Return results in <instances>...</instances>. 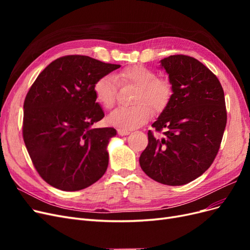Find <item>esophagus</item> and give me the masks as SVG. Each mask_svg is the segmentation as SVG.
<instances>
[{"mask_svg": "<svg viewBox=\"0 0 250 250\" xmlns=\"http://www.w3.org/2000/svg\"><path fill=\"white\" fill-rule=\"evenodd\" d=\"M118 133H119L120 135H128V134L130 133V131L125 130V129H118Z\"/></svg>", "mask_w": 250, "mask_h": 250, "instance_id": "1", "label": "esophagus"}]
</instances>
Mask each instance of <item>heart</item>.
<instances>
[{
  "instance_id": "obj_1",
  "label": "heart",
  "mask_w": 250,
  "mask_h": 250,
  "mask_svg": "<svg viewBox=\"0 0 250 250\" xmlns=\"http://www.w3.org/2000/svg\"><path fill=\"white\" fill-rule=\"evenodd\" d=\"M117 80L120 85L138 86L132 101L135 105L119 107L109 116V123L122 129H133L145 124L152 116V110L162 112L167 107L173 95L172 82L168 78L160 77L150 67L134 64L124 67L116 77L104 75L95 82V99L106 109H111L116 104Z\"/></svg>"
}]
</instances>
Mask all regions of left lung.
Here are the masks:
<instances>
[{
  "label": "left lung",
  "instance_id": "obj_1",
  "mask_svg": "<svg viewBox=\"0 0 250 250\" xmlns=\"http://www.w3.org/2000/svg\"><path fill=\"white\" fill-rule=\"evenodd\" d=\"M173 95L152 124L162 139L148 131L140 156L142 170L167 186H183L213 164L228 121L224 92L216 75L194 57L171 55L161 60Z\"/></svg>",
  "mask_w": 250,
  "mask_h": 250
}]
</instances>
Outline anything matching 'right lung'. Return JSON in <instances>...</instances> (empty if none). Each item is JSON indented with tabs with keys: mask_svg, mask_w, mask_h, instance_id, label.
Masks as SVG:
<instances>
[{
	"mask_svg": "<svg viewBox=\"0 0 250 250\" xmlns=\"http://www.w3.org/2000/svg\"><path fill=\"white\" fill-rule=\"evenodd\" d=\"M120 66L84 55L62 56L28 90L22 139L35 170L50 186L79 191L104 175L107 144L117 131L112 127L92 128L104 117L94 84Z\"/></svg>",
	"mask_w": 250,
	"mask_h": 250,
	"instance_id": "add662e5",
	"label": "right lung"
}]
</instances>
